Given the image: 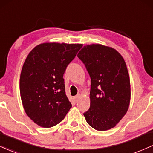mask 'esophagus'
I'll return each mask as SVG.
<instances>
[{
	"mask_svg": "<svg viewBox=\"0 0 153 153\" xmlns=\"http://www.w3.org/2000/svg\"><path fill=\"white\" fill-rule=\"evenodd\" d=\"M79 97H80V95H77L76 96H75V97H74L75 101H76V102H77V101L79 100Z\"/></svg>",
	"mask_w": 153,
	"mask_h": 153,
	"instance_id": "esophagus-1",
	"label": "esophagus"
}]
</instances>
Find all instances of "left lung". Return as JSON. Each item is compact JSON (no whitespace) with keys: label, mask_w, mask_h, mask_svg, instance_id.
I'll return each instance as SVG.
<instances>
[{"label":"left lung","mask_w":153,"mask_h":153,"mask_svg":"<svg viewBox=\"0 0 153 153\" xmlns=\"http://www.w3.org/2000/svg\"><path fill=\"white\" fill-rule=\"evenodd\" d=\"M77 57L85 64L91 79L90 107L84 113L91 127L106 131L114 127L127 112L130 80L122 56L112 48L87 45Z\"/></svg>","instance_id":"8db88e82"}]
</instances>
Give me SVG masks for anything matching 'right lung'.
<instances>
[{"label":"right lung","mask_w":153,"mask_h":153,"mask_svg":"<svg viewBox=\"0 0 153 153\" xmlns=\"http://www.w3.org/2000/svg\"><path fill=\"white\" fill-rule=\"evenodd\" d=\"M82 47V44H40L26 58L20 76V95L26 114L39 126H56L71 108L63 76Z\"/></svg>","instance_id":"obj_1"}]
</instances>
